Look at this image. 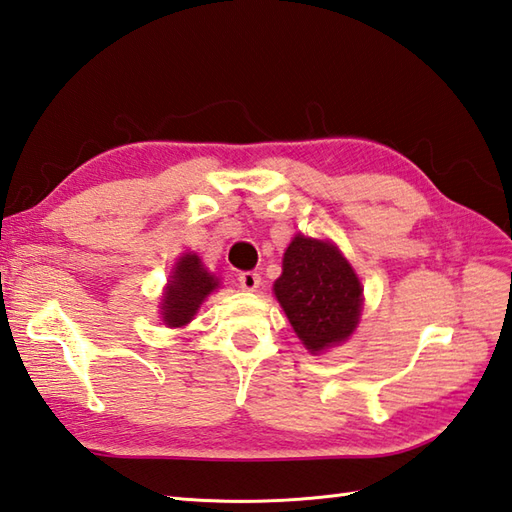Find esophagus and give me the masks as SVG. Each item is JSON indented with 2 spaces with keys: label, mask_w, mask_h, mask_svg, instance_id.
Returning a JSON list of instances; mask_svg holds the SVG:
<instances>
[{
  "label": "esophagus",
  "mask_w": 512,
  "mask_h": 512,
  "mask_svg": "<svg viewBox=\"0 0 512 512\" xmlns=\"http://www.w3.org/2000/svg\"><path fill=\"white\" fill-rule=\"evenodd\" d=\"M237 281L244 290H257L259 284H262V277H259L257 273H250V270H246V273H239Z\"/></svg>",
  "instance_id": "1"
}]
</instances>
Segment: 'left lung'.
<instances>
[{
    "instance_id": "8db88e82",
    "label": "left lung",
    "mask_w": 512,
    "mask_h": 512,
    "mask_svg": "<svg viewBox=\"0 0 512 512\" xmlns=\"http://www.w3.org/2000/svg\"><path fill=\"white\" fill-rule=\"evenodd\" d=\"M275 295L312 354L345 341L361 317V281L339 248L321 239H292Z\"/></svg>"
}]
</instances>
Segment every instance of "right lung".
Wrapping results in <instances>:
<instances>
[{"instance_id": "add662e5", "label": "right lung", "mask_w": 512, "mask_h": 512, "mask_svg": "<svg viewBox=\"0 0 512 512\" xmlns=\"http://www.w3.org/2000/svg\"><path fill=\"white\" fill-rule=\"evenodd\" d=\"M217 288V279L206 273L198 255H184L173 268L171 281L162 299V321L169 328H182L193 314L198 312L200 303Z\"/></svg>"}]
</instances>
